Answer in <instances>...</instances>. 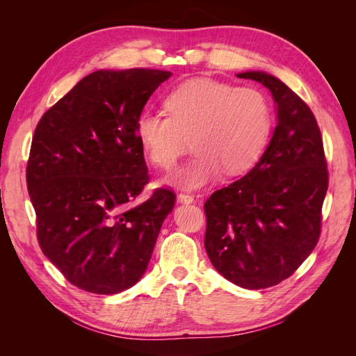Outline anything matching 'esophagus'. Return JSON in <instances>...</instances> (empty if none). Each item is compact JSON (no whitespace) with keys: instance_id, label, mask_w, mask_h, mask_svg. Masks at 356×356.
Instances as JSON below:
<instances>
[{"instance_id":"obj_1","label":"esophagus","mask_w":356,"mask_h":356,"mask_svg":"<svg viewBox=\"0 0 356 356\" xmlns=\"http://www.w3.org/2000/svg\"><path fill=\"white\" fill-rule=\"evenodd\" d=\"M177 199H178V202H179V203H186V204L195 202V196L188 195V193H179Z\"/></svg>"}]
</instances>
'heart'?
Returning <instances> with one entry per match:
<instances>
[{
	"label": "heart",
	"mask_w": 356,
	"mask_h": 356,
	"mask_svg": "<svg viewBox=\"0 0 356 356\" xmlns=\"http://www.w3.org/2000/svg\"><path fill=\"white\" fill-rule=\"evenodd\" d=\"M166 110L138 115L135 135L147 157L170 169L191 138L196 153L170 175L172 184L196 190L217 178L250 170L270 139L273 110L258 89L238 88L212 79H193L177 86Z\"/></svg>",
	"instance_id": "heart-1"
}]
</instances>
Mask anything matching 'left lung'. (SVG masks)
I'll list each match as a JSON object with an SVG mask.
<instances>
[{
  "mask_svg": "<svg viewBox=\"0 0 356 356\" xmlns=\"http://www.w3.org/2000/svg\"><path fill=\"white\" fill-rule=\"evenodd\" d=\"M238 77L268 89L277 123L257 165L204 203V250L227 281L261 289L289 277L315 250L328 170L306 102L272 74L246 71Z\"/></svg>",
  "mask_w": 356,
  "mask_h": 356,
  "instance_id": "8db88e82",
  "label": "left lung"
}]
</instances>
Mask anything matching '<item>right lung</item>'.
Returning <instances> with one entry per match:
<instances>
[{
  "mask_svg": "<svg viewBox=\"0 0 356 356\" xmlns=\"http://www.w3.org/2000/svg\"><path fill=\"white\" fill-rule=\"evenodd\" d=\"M170 75L147 68L95 71L37 124L26 184L38 243L72 285L89 293L134 286L174 209L168 188L132 207L148 182L136 118Z\"/></svg>",
  "mask_w": 356,
  "mask_h": 356,
  "instance_id": "add662e5",
  "label": "right lung"
}]
</instances>
